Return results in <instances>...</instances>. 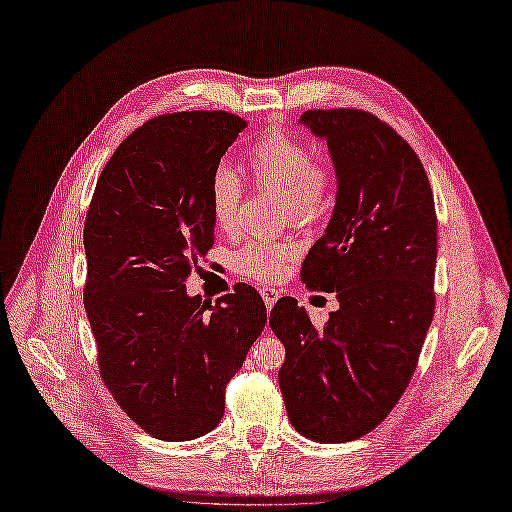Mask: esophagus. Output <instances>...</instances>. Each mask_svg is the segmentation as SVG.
Wrapping results in <instances>:
<instances>
[{
	"label": "esophagus",
	"mask_w": 512,
	"mask_h": 512,
	"mask_svg": "<svg viewBox=\"0 0 512 512\" xmlns=\"http://www.w3.org/2000/svg\"><path fill=\"white\" fill-rule=\"evenodd\" d=\"M260 294H262V301H265L267 309H271L273 303L280 299V292H277L275 288H260Z\"/></svg>",
	"instance_id": "34e87169"
}]
</instances>
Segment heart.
<instances>
[{"label": "heart", "instance_id": "heart-1", "mask_svg": "<svg viewBox=\"0 0 512 512\" xmlns=\"http://www.w3.org/2000/svg\"><path fill=\"white\" fill-rule=\"evenodd\" d=\"M247 166L258 185L282 194L286 218L294 224L320 220L335 194V166L329 158L312 156V149L299 136L286 130H271L247 153ZM243 185L224 164L209 177V211L220 230L237 226ZM294 247L282 241H252L235 254V269L254 282L280 280Z\"/></svg>", "mask_w": 512, "mask_h": 512}]
</instances>
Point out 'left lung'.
<instances>
[{"label": "left lung", "instance_id": "obj_1", "mask_svg": "<svg viewBox=\"0 0 512 512\" xmlns=\"http://www.w3.org/2000/svg\"><path fill=\"white\" fill-rule=\"evenodd\" d=\"M301 121L327 138L337 173L333 218L301 280L335 292L339 309L318 329L284 297L269 324L286 348L292 427L335 444L378 427L410 384L436 309L438 218L421 160L389 123L361 108H314Z\"/></svg>", "mask_w": 512, "mask_h": 512}]
</instances>
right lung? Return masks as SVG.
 I'll use <instances>...</instances> for the list:
<instances>
[{
  "instance_id": "1",
  "label": "right lung",
  "mask_w": 512,
  "mask_h": 512,
  "mask_svg": "<svg viewBox=\"0 0 512 512\" xmlns=\"http://www.w3.org/2000/svg\"><path fill=\"white\" fill-rule=\"evenodd\" d=\"M245 128L226 111L145 121L106 162L87 209L83 299L100 376L158 440H194L222 421L226 384L267 322L247 284L213 305L185 292L213 247L209 177Z\"/></svg>"
}]
</instances>
